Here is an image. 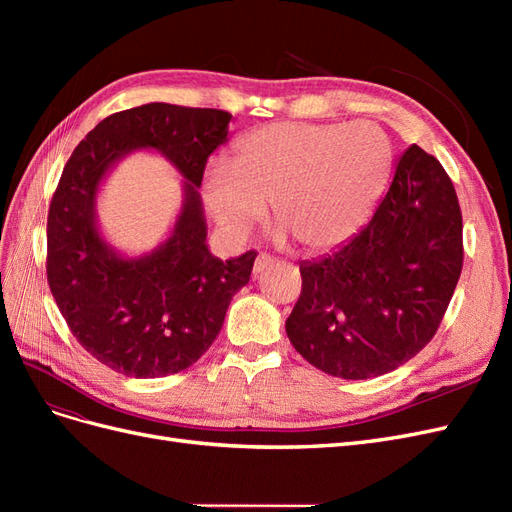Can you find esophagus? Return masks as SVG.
<instances>
[{"label":"esophagus","instance_id":"obj_1","mask_svg":"<svg viewBox=\"0 0 512 512\" xmlns=\"http://www.w3.org/2000/svg\"><path fill=\"white\" fill-rule=\"evenodd\" d=\"M275 262V258L273 256H269V254H260L258 258H256V262H254V275H260L262 271H267L271 265Z\"/></svg>","mask_w":512,"mask_h":512}]
</instances>
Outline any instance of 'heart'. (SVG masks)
<instances>
[{"label":"heart","instance_id":"1","mask_svg":"<svg viewBox=\"0 0 512 512\" xmlns=\"http://www.w3.org/2000/svg\"><path fill=\"white\" fill-rule=\"evenodd\" d=\"M393 141L374 121H282L243 136L232 168L207 170L203 194L213 220L243 239L267 213L309 252L352 239L389 181Z\"/></svg>","mask_w":512,"mask_h":512}]
</instances>
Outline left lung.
<instances>
[{"label":"left lung","instance_id":"8db88e82","mask_svg":"<svg viewBox=\"0 0 512 512\" xmlns=\"http://www.w3.org/2000/svg\"><path fill=\"white\" fill-rule=\"evenodd\" d=\"M463 267L451 177L408 147L367 226L329 256L301 262L286 333L307 363L367 380L408 363L436 335Z\"/></svg>","mask_w":512,"mask_h":512}]
</instances>
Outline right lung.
Instances as JSON below:
<instances>
[{
  "label": "right lung",
  "mask_w": 512,
  "mask_h": 512,
  "mask_svg": "<svg viewBox=\"0 0 512 512\" xmlns=\"http://www.w3.org/2000/svg\"><path fill=\"white\" fill-rule=\"evenodd\" d=\"M232 115L151 102L100 121L72 151L46 222V280L72 335L94 359L130 378L188 369L218 337L256 252L220 260L207 247L198 188ZM156 148L189 179L171 237L151 255L123 259L99 235L95 194L134 148Z\"/></svg>",
  "instance_id": "add662e5"
}]
</instances>
